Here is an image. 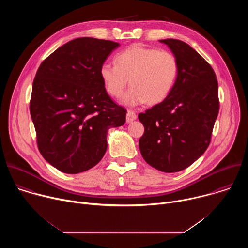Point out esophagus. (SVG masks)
I'll return each instance as SVG.
<instances>
[{
    "label": "esophagus",
    "instance_id": "obj_1",
    "mask_svg": "<svg viewBox=\"0 0 248 248\" xmlns=\"http://www.w3.org/2000/svg\"><path fill=\"white\" fill-rule=\"evenodd\" d=\"M136 114L133 111H128L126 113V123H131L136 120Z\"/></svg>",
    "mask_w": 248,
    "mask_h": 248
}]
</instances>
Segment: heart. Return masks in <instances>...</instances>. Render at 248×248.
<instances>
[{"instance_id": "b5f03b06", "label": "heart", "mask_w": 248, "mask_h": 248, "mask_svg": "<svg viewBox=\"0 0 248 248\" xmlns=\"http://www.w3.org/2000/svg\"><path fill=\"white\" fill-rule=\"evenodd\" d=\"M115 62H104L100 77L106 91L116 98L122 95L129 79L131 86L122 99L127 106L164 101L180 74V62L173 53L139 44L117 54Z\"/></svg>"}]
</instances>
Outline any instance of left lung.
Listing matches in <instances>:
<instances>
[{
	"label": "left lung",
	"instance_id": "8db88e82",
	"mask_svg": "<svg viewBox=\"0 0 248 248\" xmlns=\"http://www.w3.org/2000/svg\"><path fill=\"white\" fill-rule=\"evenodd\" d=\"M160 42L178 58L180 74L164 101L138 115L144 125L139 148L150 166L175 172L194 163L210 144L220 108L218 81L214 69L188 44Z\"/></svg>",
	"mask_w": 248,
	"mask_h": 248
}]
</instances>
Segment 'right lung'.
I'll use <instances>...</instances> for the list:
<instances>
[{"label": "right lung", "instance_id": "right-lung-1", "mask_svg": "<svg viewBox=\"0 0 248 248\" xmlns=\"http://www.w3.org/2000/svg\"><path fill=\"white\" fill-rule=\"evenodd\" d=\"M120 46L81 37L53 52L32 84L30 115L43 158L65 173L97 165L107 150V131L124 124L126 110L108 95L100 67Z\"/></svg>", "mask_w": 248, "mask_h": 248}]
</instances>
